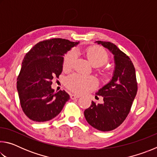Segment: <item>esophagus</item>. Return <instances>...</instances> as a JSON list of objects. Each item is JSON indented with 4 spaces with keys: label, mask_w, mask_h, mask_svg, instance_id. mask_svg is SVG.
<instances>
[{
    "label": "esophagus",
    "mask_w": 157,
    "mask_h": 157,
    "mask_svg": "<svg viewBox=\"0 0 157 157\" xmlns=\"http://www.w3.org/2000/svg\"><path fill=\"white\" fill-rule=\"evenodd\" d=\"M79 98V95H77L75 94H71V98L72 100H75L77 98Z\"/></svg>",
    "instance_id": "1"
}]
</instances>
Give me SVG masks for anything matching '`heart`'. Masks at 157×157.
Returning a JSON list of instances; mask_svg holds the SVG:
<instances>
[{
    "label": "heart",
    "mask_w": 157,
    "mask_h": 157,
    "mask_svg": "<svg viewBox=\"0 0 157 157\" xmlns=\"http://www.w3.org/2000/svg\"><path fill=\"white\" fill-rule=\"evenodd\" d=\"M86 57L91 65L94 67H99L107 62L109 55L105 50L100 47H89L85 51ZM77 59L75 50H71L65 55L63 60V68L66 71H69L73 68ZM105 75L108 73L105 71ZM97 80L93 77H86L79 74L74 73L69 75L65 80V85L67 88L77 94H82L88 90L95 88L97 86Z\"/></svg>",
    "instance_id": "obj_1"
}]
</instances>
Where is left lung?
Wrapping results in <instances>:
<instances>
[{
  "label": "left lung",
  "instance_id": "obj_1",
  "mask_svg": "<svg viewBox=\"0 0 157 157\" xmlns=\"http://www.w3.org/2000/svg\"><path fill=\"white\" fill-rule=\"evenodd\" d=\"M97 42L114 55L115 71L109 83L96 93L103 97L102 104L92 101L84 113L90 125L100 131L109 132L120 126L128 116L138 84L134 66L125 53L109 41Z\"/></svg>",
  "mask_w": 157,
  "mask_h": 157
}]
</instances>
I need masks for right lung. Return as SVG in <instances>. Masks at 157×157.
<instances>
[{
	"label": "right lung",
	"mask_w": 157,
	"mask_h": 157,
	"mask_svg": "<svg viewBox=\"0 0 157 157\" xmlns=\"http://www.w3.org/2000/svg\"><path fill=\"white\" fill-rule=\"evenodd\" d=\"M78 44L61 38L46 39L26 53L17 86L21 108L30 120H52L70 99L63 90L55 94L52 80L62 73L63 54Z\"/></svg>",
	"instance_id": "1"
}]
</instances>
